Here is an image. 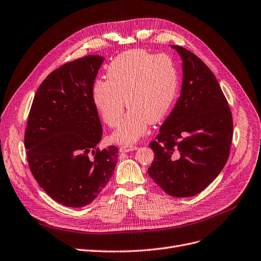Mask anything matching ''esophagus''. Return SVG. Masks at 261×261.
<instances>
[{
    "instance_id": "esophagus-1",
    "label": "esophagus",
    "mask_w": 261,
    "mask_h": 261,
    "mask_svg": "<svg viewBox=\"0 0 261 261\" xmlns=\"http://www.w3.org/2000/svg\"><path fill=\"white\" fill-rule=\"evenodd\" d=\"M137 149V146L134 145H128V146H120L119 147V151L120 152H129V151H133Z\"/></svg>"
}]
</instances>
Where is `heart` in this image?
Here are the masks:
<instances>
[{"instance_id": "heart-1", "label": "heart", "mask_w": 261, "mask_h": 261, "mask_svg": "<svg viewBox=\"0 0 261 261\" xmlns=\"http://www.w3.org/2000/svg\"><path fill=\"white\" fill-rule=\"evenodd\" d=\"M106 74L107 81L97 80L92 87L93 103L101 117L114 128L126 103L130 109L112 135L117 143L137 142L146 133L149 122L164 119L174 103L178 72L167 55L129 50L109 64Z\"/></svg>"}]
</instances>
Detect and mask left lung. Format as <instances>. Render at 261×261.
Segmentation results:
<instances>
[{
  "mask_svg": "<svg viewBox=\"0 0 261 261\" xmlns=\"http://www.w3.org/2000/svg\"><path fill=\"white\" fill-rule=\"evenodd\" d=\"M182 60L181 95L149 144L148 174L168 195L191 197L217 178L229 156L232 116L217 77L195 54L172 46Z\"/></svg>",
  "mask_w": 261,
  "mask_h": 261,
  "instance_id": "8db88e82",
  "label": "left lung"
}]
</instances>
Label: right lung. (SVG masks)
Instances as JSON below:
<instances>
[{
  "instance_id": "1",
  "label": "right lung",
  "mask_w": 261,
  "mask_h": 261,
  "mask_svg": "<svg viewBox=\"0 0 261 261\" xmlns=\"http://www.w3.org/2000/svg\"><path fill=\"white\" fill-rule=\"evenodd\" d=\"M103 60L88 55L52 71L29 114L24 147L31 172L51 198L67 207L92 202L117 163V147H97L102 126L92 87Z\"/></svg>"
}]
</instances>
